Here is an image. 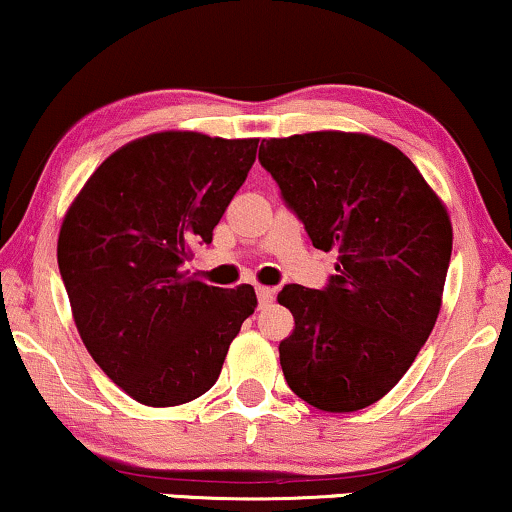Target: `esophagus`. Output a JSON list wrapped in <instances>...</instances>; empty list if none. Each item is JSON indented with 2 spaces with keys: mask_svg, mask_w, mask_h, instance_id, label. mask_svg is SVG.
Segmentation results:
<instances>
[{
  "mask_svg": "<svg viewBox=\"0 0 512 512\" xmlns=\"http://www.w3.org/2000/svg\"><path fill=\"white\" fill-rule=\"evenodd\" d=\"M256 296H258V303L268 305V303H272V298H275V289L256 287Z\"/></svg>",
  "mask_w": 512,
  "mask_h": 512,
  "instance_id": "1",
  "label": "esophagus"
}]
</instances>
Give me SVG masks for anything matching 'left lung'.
Instances as JSON below:
<instances>
[{"label": "left lung", "instance_id": "left-lung-1", "mask_svg": "<svg viewBox=\"0 0 512 512\" xmlns=\"http://www.w3.org/2000/svg\"><path fill=\"white\" fill-rule=\"evenodd\" d=\"M258 159L315 247L338 249L327 289L287 284L277 296L294 315L284 378L315 409L360 411L397 386L435 327L449 211L402 150L369 134L270 138Z\"/></svg>", "mask_w": 512, "mask_h": 512}]
</instances>
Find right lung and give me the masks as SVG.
Returning a JSON list of instances; mask_svg holds the SVG:
<instances>
[{
  "mask_svg": "<svg viewBox=\"0 0 512 512\" xmlns=\"http://www.w3.org/2000/svg\"><path fill=\"white\" fill-rule=\"evenodd\" d=\"M258 138L159 131L122 145L65 211L58 268L98 367L145 407L214 386L256 310L251 284L218 289L185 270L256 159Z\"/></svg>",
  "mask_w": 512,
  "mask_h": 512,
  "instance_id": "right-lung-1",
  "label": "right lung"
}]
</instances>
